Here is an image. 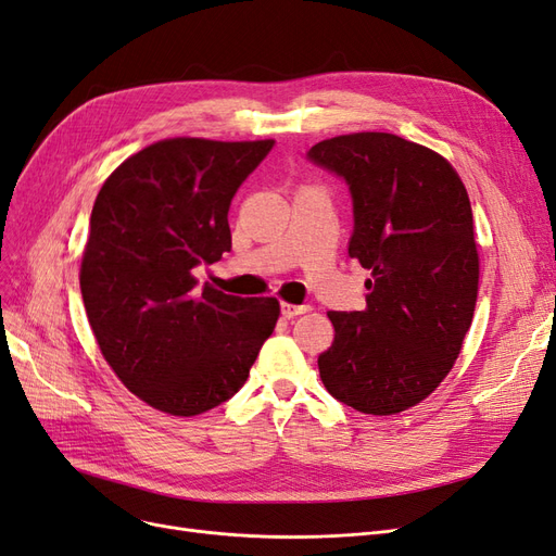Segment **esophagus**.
I'll return each mask as SVG.
<instances>
[{"label":"esophagus","mask_w":556,"mask_h":556,"mask_svg":"<svg viewBox=\"0 0 556 556\" xmlns=\"http://www.w3.org/2000/svg\"><path fill=\"white\" fill-rule=\"evenodd\" d=\"M280 313H282V317L292 319V317H296V315H304V313H308V306L288 304V301H282V304H280Z\"/></svg>","instance_id":"1"}]
</instances>
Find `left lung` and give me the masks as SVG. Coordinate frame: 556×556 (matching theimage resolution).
Here are the masks:
<instances>
[{
  "instance_id": "obj_1",
  "label": "left lung",
  "mask_w": 556,
  "mask_h": 556,
  "mask_svg": "<svg viewBox=\"0 0 556 556\" xmlns=\"http://www.w3.org/2000/svg\"><path fill=\"white\" fill-rule=\"evenodd\" d=\"M308 157L350 185L348 255L371 271L364 311L327 313L333 343L317 357L319 378L359 413L408 410L445 380L473 323L468 192L443 155L387 131L325 139Z\"/></svg>"
}]
</instances>
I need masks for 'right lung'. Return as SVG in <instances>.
<instances>
[{"instance_id": "add662e5", "label": "right lung", "mask_w": 556, "mask_h": 556, "mask_svg": "<svg viewBox=\"0 0 556 556\" xmlns=\"http://www.w3.org/2000/svg\"><path fill=\"white\" fill-rule=\"evenodd\" d=\"M264 141L176 137L127 157L99 190L80 294L104 359L131 394L176 417L237 394L280 315L274 296L199 288L231 248L227 213Z\"/></svg>"}]
</instances>
